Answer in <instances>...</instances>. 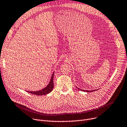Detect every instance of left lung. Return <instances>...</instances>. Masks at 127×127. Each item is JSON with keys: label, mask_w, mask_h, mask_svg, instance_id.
Wrapping results in <instances>:
<instances>
[{"label": "left lung", "mask_w": 127, "mask_h": 127, "mask_svg": "<svg viewBox=\"0 0 127 127\" xmlns=\"http://www.w3.org/2000/svg\"><path fill=\"white\" fill-rule=\"evenodd\" d=\"M78 89H79V90H82V91H87V92H92V91H95V90H90V91H89V90H84L80 89H79V88H78Z\"/></svg>", "instance_id": "left-lung-1"}]
</instances>
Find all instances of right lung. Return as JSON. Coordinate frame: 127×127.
I'll return each mask as SVG.
<instances>
[{
  "label": "right lung",
  "instance_id": "right-lung-1",
  "mask_svg": "<svg viewBox=\"0 0 127 127\" xmlns=\"http://www.w3.org/2000/svg\"><path fill=\"white\" fill-rule=\"evenodd\" d=\"M54 72L53 73L51 79H50V82L48 84V85L43 88V89L37 91H28V92L30 93L32 95H46L49 93H50L52 91V90L54 88V81H53V79H54Z\"/></svg>",
  "mask_w": 127,
  "mask_h": 127
}]
</instances>
